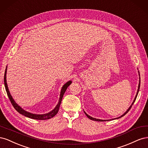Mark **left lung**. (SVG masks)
Here are the masks:
<instances>
[{
    "instance_id": "8db88e82",
    "label": "left lung",
    "mask_w": 148,
    "mask_h": 148,
    "mask_svg": "<svg viewBox=\"0 0 148 148\" xmlns=\"http://www.w3.org/2000/svg\"><path fill=\"white\" fill-rule=\"evenodd\" d=\"M139 75H140V73H139ZM140 82H139V85H138V91H137V93H136V96H135V99H134V101H133V103H132V106L129 107V109L127 110V112H125L123 115H122V116H121V117H119V118H120V117H123V115H125V114H127L128 113V112L130 110V109L132 108V105L134 104V102H135V100H136V97H137V96H138V92H139V90H140ZM84 112V114H86V115L87 116V117H88V119H89L90 120H95V121H97V122H102V121H106L105 120H100V119H95V118H92V117H90V116L89 115H88L86 112ZM118 118V119H119Z\"/></svg>"
}]
</instances>
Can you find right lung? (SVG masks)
I'll return each mask as SVG.
<instances>
[{"mask_svg":"<svg viewBox=\"0 0 148 148\" xmlns=\"http://www.w3.org/2000/svg\"><path fill=\"white\" fill-rule=\"evenodd\" d=\"M7 68V66H6L5 71V74H4V84H5V90H6L7 93V96H8V98H9V99H10V102L12 103V106H13V107H14L15 109L18 112H19L20 114L25 115V117H29L30 119H36V120H47V119H51V118H52L53 117H54V116L57 114L58 111H59V107H60L61 102H62V97H63V96L64 95V93L66 91L67 88H68L69 85L71 83V81L68 82H67L66 83H65L63 87H62L61 92H60V99H59V103H58V104L55 107L54 109L52 110L49 113L46 114H42V115L33 114L28 112H26V111H25V110H23L22 108H21V107L15 102V101L13 100V99L12 98L9 91H8V88L7 84V80H6Z\"/></svg>","mask_w":148,"mask_h":148,"instance_id":"right-lung-1","label":"right lung"}]
</instances>
